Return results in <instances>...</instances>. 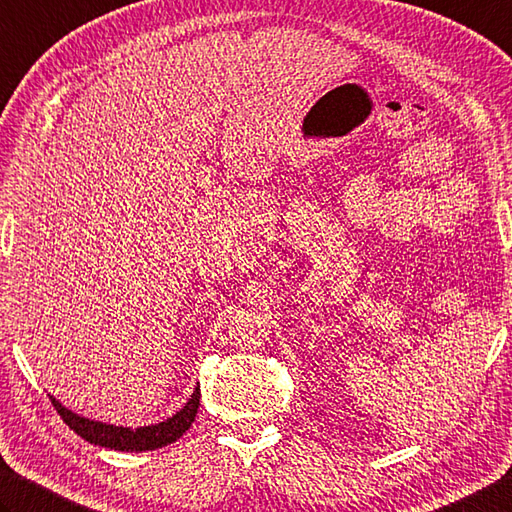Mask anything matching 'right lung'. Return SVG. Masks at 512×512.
<instances>
[{"label": "right lung", "mask_w": 512, "mask_h": 512, "mask_svg": "<svg viewBox=\"0 0 512 512\" xmlns=\"http://www.w3.org/2000/svg\"><path fill=\"white\" fill-rule=\"evenodd\" d=\"M51 401L57 414L64 419L66 426L89 443H95V446H102V448H111V450H122V452H142V450H156L162 446H169V443L178 441L182 435H185V432L191 428V423H194L198 406H200V385L194 390V394H191V399L182 406V410H178L173 417L156 423V426H142L136 430L84 419L80 414L64 408L62 403L55 401L53 397Z\"/></svg>", "instance_id": "right-lung-1"}]
</instances>
